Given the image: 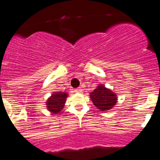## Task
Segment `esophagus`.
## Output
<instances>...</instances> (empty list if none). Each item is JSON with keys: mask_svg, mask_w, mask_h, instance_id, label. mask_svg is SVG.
<instances>
[{"mask_svg": "<svg viewBox=\"0 0 160 160\" xmlns=\"http://www.w3.org/2000/svg\"><path fill=\"white\" fill-rule=\"evenodd\" d=\"M74 92H77V93L82 92V88H78L75 89Z\"/></svg>", "mask_w": 160, "mask_h": 160, "instance_id": "1", "label": "esophagus"}]
</instances>
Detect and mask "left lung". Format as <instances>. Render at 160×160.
I'll use <instances>...</instances> for the list:
<instances>
[{
	"mask_svg": "<svg viewBox=\"0 0 160 160\" xmlns=\"http://www.w3.org/2000/svg\"><path fill=\"white\" fill-rule=\"evenodd\" d=\"M89 96L93 104L102 112H108L118 102L117 95L105 87L103 83H100L89 94Z\"/></svg>",
	"mask_w": 160,
	"mask_h": 160,
	"instance_id": "left-lung-1",
	"label": "left lung"
}]
</instances>
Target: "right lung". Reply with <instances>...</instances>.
Masks as SVG:
<instances>
[{"label":"right lung","instance_id":"obj_1","mask_svg":"<svg viewBox=\"0 0 160 160\" xmlns=\"http://www.w3.org/2000/svg\"><path fill=\"white\" fill-rule=\"evenodd\" d=\"M68 96V94L67 92H53L45 102L46 108L52 114L57 115L64 108Z\"/></svg>","mask_w":160,"mask_h":160}]
</instances>
